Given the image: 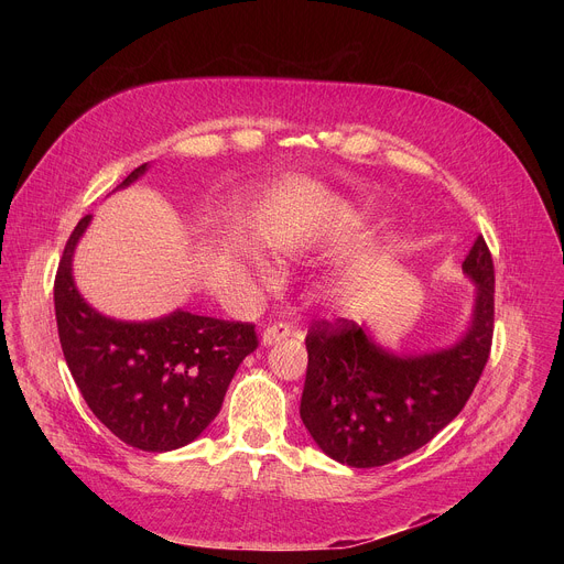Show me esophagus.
Here are the masks:
<instances>
[{
    "mask_svg": "<svg viewBox=\"0 0 564 564\" xmlns=\"http://www.w3.org/2000/svg\"><path fill=\"white\" fill-rule=\"evenodd\" d=\"M292 335V328H290V324H274V326H268L265 330H263V335H261V344L263 346H274V344H279V341H283V339H288Z\"/></svg>",
    "mask_w": 564,
    "mask_h": 564,
    "instance_id": "34e87169",
    "label": "esophagus"
}]
</instances>
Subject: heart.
I'll use <instances>...</instances> for the list:
<instances>
[{
  "label": "heart",
  "mask_w": 564,
  "mask_h": 564,
  "mask_svg": "<svg viewBox=\"0 0 564 564\" xmlns=\"http://www.w3.org/2000/svg\"><path fill=\"white\" fill-rule=\"evenodd\" d=\"M259 268H261V272H263V274H268V268H263V263H259Z\"/></svg>",
  "instance_id": "heart-1"
}]
</instances>
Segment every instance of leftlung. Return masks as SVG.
<instances>
[{"label":"left lung","mask_w":564,"mask_h":564,"mask_svg":"<svg viewBox=\"0 0 564 564\" xmlns=\"http://www.w3.org/2000/svg\"><path fill=\"white\" fill-rule=\"evenodd\" d=\"M475 283L464 335L448 348L394 355L366 326L337 318L312 324L301 420L328 457L372 468L429 444L468 401L494 339V259L477 236L462 263Z\"/></svg>","instance_id":"1"}]
</instances>
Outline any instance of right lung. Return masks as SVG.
Here are the masks:
<instances>
[{"label":"right lung","mask_w":564,"mask_h":564,"mask_svg":"<svg viewBox=\"0 0 564 564\" xmlns=\"http://www.w3.org/2000/svg\"><path fill=\"white\" fill-rule=\"evenodd\" d=\"M89 223L85 216L68 236L53 288L66 366L94 415L124 444L149 453L181 448L218 415L236 368L259 346L254 326L185 310L153 321L105 316L73 281V254Z\"/></svg>","instance_id":"1"}]
</instances>
